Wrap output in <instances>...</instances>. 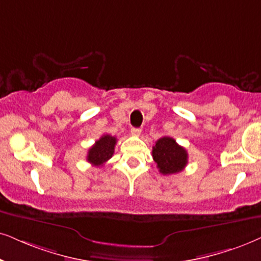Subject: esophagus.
Instances as JSON below:
<instances>
[{"mask_svg":"<svg viewBox=\"0 0 261 261\" xmlns=\"http://www.w3.org/2000/svg\"><path fill=\"white\" fill-rule=\"evenodd\" d=\"M141 128H138V127H133L131 128V135H133V136H140L141 135Z\"/></svg>","mask_w":261,"mask_h":261,"instance_id":"1","label":"esophagus"}]
</instances>
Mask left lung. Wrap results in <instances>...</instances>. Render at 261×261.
I'll return each mask as SVG.
<instances>
[{
  "mask_svg": "<svg viewBox=\"0 0 261 261\" xmlns=\"http://www.w3.org/2000/svg\"><path fill=\"white\" fill-rule=\"evenodd\" d=\"M153 159L160 173L173 174L184 170L188 164V153L172 137H161L153 147Z\"/></svg>",
  "mask_w": 261,
  "mask_h": 261,
  "instance_id": "obj_1",
  "label": "left lung"
}]
</instances>
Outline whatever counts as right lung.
Here are the masks:
<instances>
[{
	"label": "right lung",
	"mask_w": 261,
	"mask_h": 261,
	"mask_svg": "<svg viewBox=\"0 0 261 261\" xmlns=\"http://www.w3.org/2000/svg\"><path fill=\"white\" fill-rule=\"evenodd\" d=\"M115 143H117V138L111 135H103L88 150L87 160L94 166H102L114 154Z\"/></svg>",
	"instance_id": "right-lung-1"
}]
</instances>
